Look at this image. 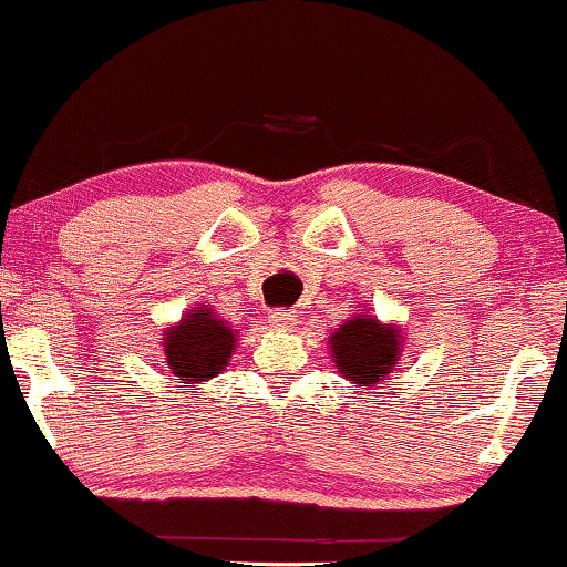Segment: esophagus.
Masks as SVG:
<instances>
[{
    "instance_id": "esophagus-1",
    "label": "esophagus",
    "mask_w": 567,
    "mask_h": 567,
    "mask_svg": "<svg viewBox=\"0 0 567 567\" xmlns=\"http://www.w3.org/2000/svg\"><path fill=\"white\" fill-rule=\"evenodd\" d=\"M268 322L278 330H291L297 324V312H291V309H274L268 315Z\"/></svg>"
}]
</instances>
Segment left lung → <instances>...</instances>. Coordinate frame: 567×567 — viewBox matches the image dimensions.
I'll list each match as a JSON object with an SVG mask.
<instances>
[{
    "label": "left lung",
    "instance_id": "obj_1",
    "mask_svg": "<svg viewBox=\"0 0 567 567\" xmlns=\"http://www.w3.org/2000/svg\"><path fill=\"white\" fill-rule=\"evenodd\" d=\"M400 332L382 328L369 315L340 324L330 338L332 363L348 382L359 386H374L379 379L392 374V367L400 359Z\"/></svg>",
    "mask_w": 567,
    "mask_h": 567
}]
</instances>
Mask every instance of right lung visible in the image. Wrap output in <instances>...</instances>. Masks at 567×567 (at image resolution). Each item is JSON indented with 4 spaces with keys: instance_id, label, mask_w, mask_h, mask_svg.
<instances>
[{
    "instance_id": "1",
    "label": "right lung",
    "mask_w": 567,
    "mask_h": 567,
    "mask_svg": "<svg viewBox=\"0 0 567 567\" xmlns=\"http://www.w3.org/2000/svg\"><path fill=\"white\" fill-rule=\"evenodd\" d=\"M237 346L235 330L212 307H196L181 324L169 328L162 338V359L169 374L183 384H200L221 374Z\"/></svg>"
}]
</instances>
